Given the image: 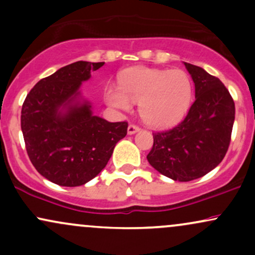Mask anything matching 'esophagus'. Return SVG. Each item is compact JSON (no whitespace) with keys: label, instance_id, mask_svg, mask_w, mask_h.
Returning a JSON list of instances; mask_svg holds the SVG:
<instances>
[{"label":"esophagus","instance_id":"1","mask_svg":"<svg viewBox=\"0 0 255 255\" xmlns=\"http://www.w3.org/2000/svg\"><path fill=\"white\" fill-rule=\"evenodd\" d=\"M140 130V128L137 127V126L135 125H129L128 126V129H127V133L129 134V135H131V134H135L137 133V131Z\"/></svg>","mask_w":255,"mask_h":255}]
</instances>
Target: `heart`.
<instances>
[{
  "label": "heart",
  "mask_w": 255,
  "mask_h": 255,
  "mask_svg": "<svg viewBox=\"0 0 255 255\" xmlns=\"http://www.w3.org/2000/svg\"><path fill=\"white\" fill-rule=\"evenodd\" d=\"M192 79L182 69L134 67L120 75V87L109 86L105 101L110 107L127 111L139 103V114L146 125L166 128L181 121L191 107Z\"/></svg>",
  "instance_id": "obj_1"
}]
</instances>
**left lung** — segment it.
Returning <instances> with one entry per match:
<instances>
[{
  "label": "left lung",
  "mask_w": 255,
  "mask_h": 255,
  "mask_svg": "<svg viewBox=\"0 0 255 255\" xmlns=\"http://www.w3.org/2000/svg\"><path fill=\"white\" fill-rule=\"evenodd\" d=\"M195 86L186 119L170 130L153 134L148 163L174 181L203 177L223 160L230 144L235 104L218 78L183 62Z\"/></svg>",
  "instance_id": "8db88e82"
}]
</instances>
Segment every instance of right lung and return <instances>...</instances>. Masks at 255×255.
<instances>
[{"instance_id":"right-lung-1","label":"right lung","mask_w":255,"mask_h":255,"mask_svg":"<svg viewBox=\"0 0 255 255\" xmlns=\"http://www.w3.org/2000/svg\"><path fill=\"white\" fill-rule=\"evenodd\" d=\"M104 62L78 61L39 80L21 109V130L32 164L46 180L83 186L105 168L127 134V122L93 115L81 84Z\"/></svg>"}]
</instances>
